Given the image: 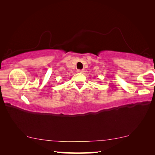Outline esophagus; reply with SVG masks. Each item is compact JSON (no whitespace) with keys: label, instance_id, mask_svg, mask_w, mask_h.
Listing matches in <instances>:
<instances>
[{"label":"esophagus","instance_id":"obj_1","mask_svg":"<svg viewBox=\"0 0 155 155\" xmlns=\"http://www.w3.org/2000/svg\"><path fill=\"white\" fill-rule=\"evenodd\" d=\"M77 72L78 73H83L84 71H83V70H77Z\"/></svg>","mask_w":155,"mask_h":155}]
</instances>
